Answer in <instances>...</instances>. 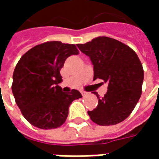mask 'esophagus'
Masks as SVG:
<instances>
[{
    "label": "esophagus",
    "mask_w": 159,
    "mask_h": 159,
    "mask_svg": "<svg viewBox=\"0 0 159 159\" xmlns=\"http://www.w3.org/2000/svg\"><path fill=\"white\" fill-rule=\"evenodd\" d=\"M81 93H82L83 96H85V95H87L88 92H86V91H81Z\"/></svg>",
    "instance_id": "34e87169"
}]
</instances>
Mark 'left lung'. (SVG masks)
Here are the masks:
<instances>
[{"label": "left lung", "instance_id": "1", "mask_svg": "<svg viewBox=\"0 0 159 159\" xmlns=\"http://www.w3.org/2000/svg\"><path fill=\"white\" fill-rule=\"evenodd\" d=\"M89 57L93 66V80L108 83L105 96L98 98V106L88 114L93 123L115 125L125 120L140 100L144 70L138 56L129 46L107 36H100L85 44H77Z\"/></svg>", "mask_w": 159, "mask_h": 159}]
</instances>
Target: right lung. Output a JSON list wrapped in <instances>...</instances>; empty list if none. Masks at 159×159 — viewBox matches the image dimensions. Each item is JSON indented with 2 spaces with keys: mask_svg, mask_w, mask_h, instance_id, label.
<instances>
[{
  "mask_svg": "<svg viewBox=\"0 0 159 159\" xmlns=\"http://www.w3.org/2000/svg\"><path fill=\"white\" fill-rule=\"evenodd\" d=\"M74 44L48 42L26 52L17 64L12 91L23 116L42 129L60 127L66 122L73 100L82 98L78 90L64 93L59 70L66 59L78 54Z\"/></svg>",
  "mask_w": 159,
  "mask_h": 159,
  "instance_id": "obj_1",
  "label": "right lung"
}]
</instances>
